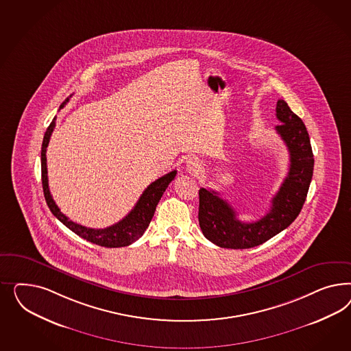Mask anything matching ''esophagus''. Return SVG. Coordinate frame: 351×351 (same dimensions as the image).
<instances>
[{"label":"esophagus","instance_id":"34e87169","mask_svg":"<svg viewBox=\"0 0 351 351\" xmlns=\"http://www.w3.org/2000/svg\"><path fill=\"white\" fill-rule=\"evenodd\" d=\"M185 167L191 175H198L202 171V165H201L199 160H197V158H191V160H186Z\"/></svg>","mask_w":351,"mask_h":351}]
</instances>
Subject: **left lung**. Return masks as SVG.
Here are the masks:
<instances>
[{
  "mask_svg": "<svg viewBox=\"0 0 351 351\" xmlns=\"http://www.w3.org/2000/svg\"><path fill=\"white\" fill-rule=\"evenodd\" d=\"M276 110L282 122L276 130L287 145L289 171L271 199L269 213L255 223H243L217 191L199 189V226L203 235L219 247L245 250L265 243L295 221L305 203L314 170L308 131L285 100H278Z\"/></svg>",
  "mask_w": 351,
  "mask_h": 351,
  "instance_id": "8db88e82",
  "label": "left lung"
}]
</instances>
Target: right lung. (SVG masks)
I'll return each mask as SVG.
<instances>
[{
  "instance_id": "1",
  "label": "right lung",
  "mask_w": 351,
  "mask_h": 351,
  "mask_svg": "<svg viewBox=\"0 0 351 351\" xmlns=\"http://www.w3.org/2000/svg\"><path fill=\"white\" fill-rule=\"evenodd\" d=\"M72 96V95H71ZM69 96V97H71ZM69 97H66L60 106V109L63 108L68 101ZM53 128H55V118L50 126L46 130L45 136H43V148H41V175H43V188L45 199L53 213V216L63 223L68 229H71L73 233L80 235L86 241L94 243V245H101V247H108V248H117V247H126L144 234L149 226V223L153 219V215L156 211V207L160 202V197L163 195L165 191L167 189L169 184L175 179L176 172L173 170L166 173L160 179L153 181L143 194L140 195L138 202L135 207L126 215L121 221L117 223L108 226L106 229H93V228H86L80 223H73L64 215L60 208L56 206V203L51 197V193L49 189V180H47V165H46V148L49 145L50 136L53 134Z\"/></svg>"
}]
</instances>
